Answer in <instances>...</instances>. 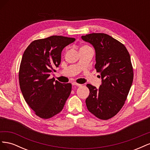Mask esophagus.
<instances>
[{"label":"esophagus","mask_w":150,"mask_h":150,"mask_svg":"<svg viewBox=\"0 0 150 150\" xmlns=\"http://www.w3.org/2000/svg\"><path fill=\"white\" fill-rule=\"evenodd\" d=\"M72 85H73V86H82V84H78V83H72Z\"/></svg>","instance_id":"1"}]
</instances>
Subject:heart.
Listing matches in <instances>:
<instances>
[{"mask_svg":"<svg viewBox=\"0 0 150 150\" xmlns=\"http://www.w3.org/2000/svg\"><path fill=\"white\" fill-rule=\"evenodd\" d=\"M91 47L90 46H88V45H83V46H81L79 48V51H83V50H86V49H91Z\"/></svg>","mask_w":150,"mask_h":150,"instance_id":"heart-1","label":"heart"}]
</instances>
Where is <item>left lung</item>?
<instances>
[{"label":"left lung","mask_w":150,"mask_h":150,"mask_svg":"<svg viewBox=\"0 0 150 150\" xmlns=\"http://www.w3.org/2000/svg\"><path fill=\"white\" fill-rule=\"evenodd\" d=\"M96 51L95 69L100 72L99 89L88 84L86 99L88 111L98 118L107 120L117 115L125 103L133 81V68L128 50L118 40L104 33L83 35Z\"/></svg>","instance_id":"left-lung-1"}]
</instances>
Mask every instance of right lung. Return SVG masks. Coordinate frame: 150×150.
I'll use <instances>...</instances> for the list:
<instances>
[{
    "instance_id": "1",
    "label": "right lung",
    "mask_w": 150,
    "mask_h": 150,
    "mask_svg": "<svg viewBox=\"0 0 150 150\" xmlns=\"http://www.w3.org/2000/svg\"><path fill=\"white\" fill-rule=\"evenodd\" d=\"M74 38L52 35L35 40L26 48L19 71L21 92L34 114L49 119L59 113L71 92V83L62 84L50 74L61 61L62 49Z\"/></svg>"
}]
</instances>
